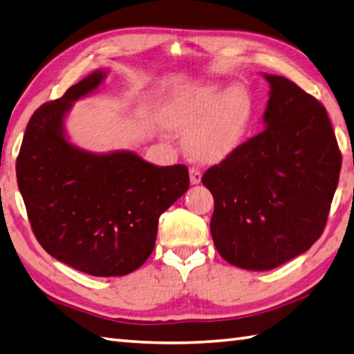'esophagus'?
I'll return each mask as SVG.
<instances>
[{
  "mask_svg": "<svg viewBox=\"0 0 354 354\" xmlns=\"http://www.w3.org/2000/svg\"><path fill=\"white\" fill-rule=\"evenodd\" d=\"M189 173H190V183H192V185H196V184L201 183V178H203V173H201L198 169L192 167V169L189 170Z\"/></svg>",
  "mask_w": 354,
  "mask_h": 354,
  "instance_id": "34e87169",
  "label": "esophagus"
}]
</instances>
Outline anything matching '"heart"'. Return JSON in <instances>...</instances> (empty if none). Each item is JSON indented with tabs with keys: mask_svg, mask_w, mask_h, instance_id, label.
Listing matches in <instances>:
<instances>
[{
	"mask_svg": "<svg viewBox=\"0 0 354 354\" xmlns=\"http://www.w3.org/2000/svg\"><path fill=\"white\" fill-rule=\"evenodd\" d=\"M162 121L187 133L184 147L192 158L214 162L244 142L253 121V101L244 87L210 81L173 95L162 109Z\"/></svg>",
	"mask_w": 354,
	"mask_h": 354,
	"instance_id": "obj_1",
	"label": "heart"
}]
</instances>
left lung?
Returning a JSON list of instances; mask_svg holds the SVG:
<instances>
[{
    "mask_svg": "<svg viewBox=\"0 0 354 354\" xmlns=\"http://www.w3.org/2000/svg\"><path fill=\"white\" fill-rule=\"evenodd\" d=\"M264 78V130L203 176L216 250L252 272L286 264L319 239L342 165L322 104L283 76Z\"/></svg>",
    "mask_w": 354,
    "mask_h": 354,
    "instance_id": "8db88e82",
    "label": "left lung"
}]
</instances>
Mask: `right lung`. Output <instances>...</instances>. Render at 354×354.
Wrapping results in <instances>:
<instances>
[{"instance_id":"right-lung-1","label":"right lung","mask_w":354,"mask_h":354,"mask_svg":"<svg viewBox=\"0 0 354 354\" xmlns=\"http://www.w3.org/2000/svg\"><path fill=\"white\" fill-rule=\"evenodd\" d=\"M107 78L98 68L27 124L17 179L32 230L55 259L112 278L140 268L153 252L158 219L189 190L185 165L156 167L135 151L95 153L68 140L73 104Z\"/></svg>"}]
</instances>
